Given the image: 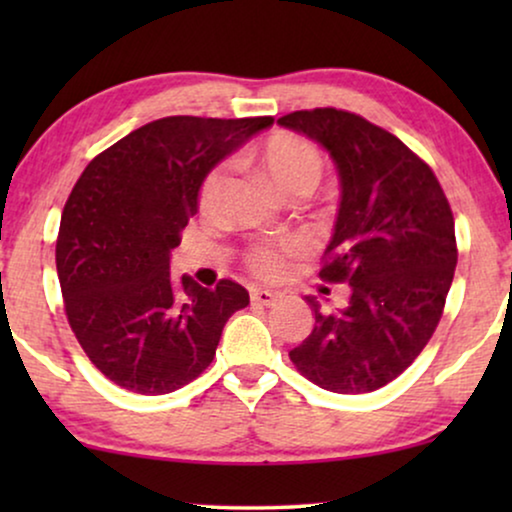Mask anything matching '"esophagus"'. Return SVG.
I'll return each mask as SVG.
<instances>
[{"instance_id": "obj_1", "label": "esophagus", "mask_w": 512, "mask_h": 512, "mask_svg": "<svg viewBox=\"0 0 512 512\" xmlns=\"http://www.w3.org/2000/svg\"><path fill=\"white\" fill-rule=\"evenodd\" d=\"M277 300H279V293H275V291H268V289H254V291H251V303H254V305L270 307V305H275Z\"/></svg>"}]
</instances>
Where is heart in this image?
<instances>
[{"label": "heart", "mask_w": 512, "mask_h": 512, "mask_svg": "<svg viewBox=\"0 0 512 512\" xmlns=\"http://www.w3.org/2000/svg\"><path fill=\"white\" fill-rule=\"evenodd\" d=\"M247 160L258 167L279 195L284 198H300L314 191L319 184L324 160L314 144L307 139L291 135V132H277L247 153ZM223 184V170L216 167L205 177L200 186L198 205L202 212H212L219 198ZM305 244L300 237H282L275 242L256 244L247 254V263L254 275L263 279H277L289 268L293 256L303 254Z\"/></svg>", "instance_id": "b5f03b06"}]
</instances>
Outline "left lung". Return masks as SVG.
<instances>
[{"mask_svg":"<svg viewBox=\"0 0 512 512\" xmlns=\"http://www.w3.org/2000/svg\"><path fill=\"white\" fill-rule=\"evenodd\" d=\"M333 158L340 207L319 277L347 282L349 303L321 312L289 356L335 394L396 380L436 331L457 268L454 216L436 174L401 139L342 109L293 111L277 121Z\"/></svg>","mask_w":512,"mask_h":512,"instance_id":"1","label":"left lung"}]
</instances>
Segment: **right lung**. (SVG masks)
I'll use <instances>...</instances> for the list:
<instances>
[{
    "mask_svg": "<svg viewBox=\"0 0 512 512\" xmlns=\"http://www.w3.org/2000/svg\"><path fill=\"white\" fill-rule=\"evenodd\" d=\"M275 118L167 116L90 160L62 209L55 265L69 326L104 377L144 396L193 382L249 293L170 275L212 167Z\"/></svg>",
    "mask_w": 512,
    "mask_h": 512,
    "instance_id": "right-lung-1",
    "label": "right lung"
}]
</instances>
